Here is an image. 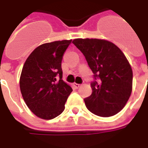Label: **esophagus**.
<instances>
[{
    "instance_id": "obj_1",
    "label": "esophagus",
    "mask_w": 148,
    "mask_h": 148,
    "mask_svg": "<svg viewBox=\"0 0 148 148\" xmlns=\"http://www.w3.org/2000/svg\"><path fill=\"white\" fill-rule=\"evenodd\" d=\"M74 86L76 88H78L79 87L81 86V84H77V83H74Z\"/></svg>"
}]
</instances>
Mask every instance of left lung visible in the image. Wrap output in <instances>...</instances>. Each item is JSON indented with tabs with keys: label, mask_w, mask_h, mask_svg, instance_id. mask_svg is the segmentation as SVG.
<instances>
[{
	"label": "left lung",
	"mask_w": 148,
	"mask_h": 148,
	"mask_svg": "<svg viewBox=\"0 0 148 148\" xmlns=\"http://www.w3.org/2000/svg\"><path fill=\"white\" fill-rule=\"evenodd\" d=\"M73 43L85 56L94 74L92 93L84 99L89 111L109 117L121 111L132 92L133 71L123 53L112 42L99 39H76Z\"/></svg>",
	"instance_id": "obj_1"
}]
</instances>
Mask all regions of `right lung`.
<instances>
[{
    "instance_id": "add662e5",
    "label": "right lung",
    "mask_w": 148,
    "mask_h": 148,
    "mask_svg": "<svg viewBox=\"0 0 148 148\" xmlns=\"http://www.w3.org/2000/svg\"><path fill=\"white\" fill-rule=\"evenodd\" d=\"M71 40L44 43L34 49L25 63L20 90L27 106L43 119L61 114L66 99L73 91L62 80L61 62Z\"/></svg>"
}]
</instances>
